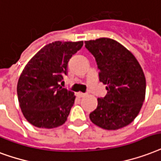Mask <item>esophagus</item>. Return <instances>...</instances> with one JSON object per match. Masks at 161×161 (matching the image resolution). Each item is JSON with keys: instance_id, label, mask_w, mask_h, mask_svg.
<instances>
[{"instance_id": "34e87169", "label": "esophagus", "mask_w": 161, "mask_h": 161, "mask_svg": "<svg viewBox=\"0 0 161 161\" xmlns=\"http://www.w3.org/2000/svg\"><path fill=\"white\" fill-rule=\"evenodd\" d=\"M78 96L80 97V98H83V97H85L86 96V94H84V93H81V92H79V93H78Z\"/></svg>"}]
</instances>
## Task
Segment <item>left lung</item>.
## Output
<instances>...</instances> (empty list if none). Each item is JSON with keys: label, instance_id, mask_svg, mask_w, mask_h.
<instances>
[{"label": "left lung", "instance_id": "left-lung-1", "mask_svg": "<svg viewBox=\"0 0 161 161\" xmlns=\"http://www.w3.org/2000/svg\"><path fill=\"white\" fill-rule=\"evenodd\" d=\"M84 43L95 58L100 81L107 90L105 97L98 98V106L89 118L103 129L126 127L138 116L144 101L143 69L135 56L116 40L100 38Z\"/></svg>", "mask_w": 161, "mask_h": 161}]
</instances>
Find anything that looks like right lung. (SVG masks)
<instances>
[{
    "mask_svg": "<svg viewBox=\"0 0 161 161\" xmlns=\"http://www.w3.org/2000/svg\"><path fill=\"white\" fill-rule=\"evenodd\" d=\"M83 41H55L43 47L25 66L17 92L23 116L40 128L64 124L74 104V93L59 83L67 75L68 61Z\"/></svg>",
    "mask_w": 161,
    "mask_h": 161,
    "instance_id": "1",
    "label": "right lung"
}]
</instances>
